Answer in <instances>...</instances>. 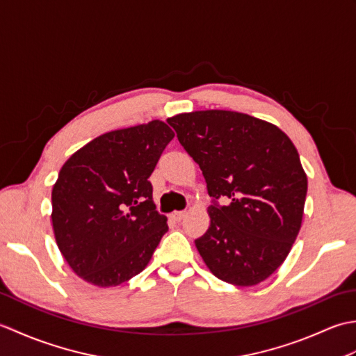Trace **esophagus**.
<instances>
[{
    "label": "esophagus",
    "instance_id": "esophagus-1",
    "mask_svg": "<svg viewBox=\"0 0 356 356\" xmlns=\"http://www.w3.org/2000/svg\"><path fill=\"white\" fill-rule=\"evenodd\" d=\"M185 211H174V213L170 216L174 222H180V220H184V217H185Z\"/></svg>",
    "mask_w": 356,
    "mask_h": 356
}]
</instances>
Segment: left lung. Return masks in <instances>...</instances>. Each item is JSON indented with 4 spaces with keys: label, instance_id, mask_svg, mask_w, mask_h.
Segmentation results:
<instances>
[{
    "label": "left lung",
    "instance_id": "obj_1",
    "mask_svg": "<svg viewBox=\"0 0 356 356\" xmlns=\"http://www.w3.org/2000/svg\"><path fill=\"white\" fill-rule=\"evenodd\" d=\"M168 124L213 197L209 228L195 240L203 261L226 283H261L284 261L303 220L307 177L297 148L278 127L245 113H182Z\"/></svg>",
    "mask_w": 356,
    "mask_h": 356
}]
</instances>
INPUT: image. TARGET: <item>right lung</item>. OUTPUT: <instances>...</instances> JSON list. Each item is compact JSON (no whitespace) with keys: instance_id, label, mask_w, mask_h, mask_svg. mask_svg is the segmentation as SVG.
Here are the masks:
<instances>
[{"instance_id":"1","label":"right lung","mask_w":356,"mask_h":356,"mask_svg":"<svg viewBox=\"0 0 356 356\" xmlns=\"http://www.w3.org/2000/svg\"><path fill=\"white\" fill-rule=\"evenodd\" d=\"M172 138L168 125L151 120L99 136L63 165L51 191L53 231L86 282L119 286L151 260L168 225L148 179Z\"/></svg>"}]
</instances>
